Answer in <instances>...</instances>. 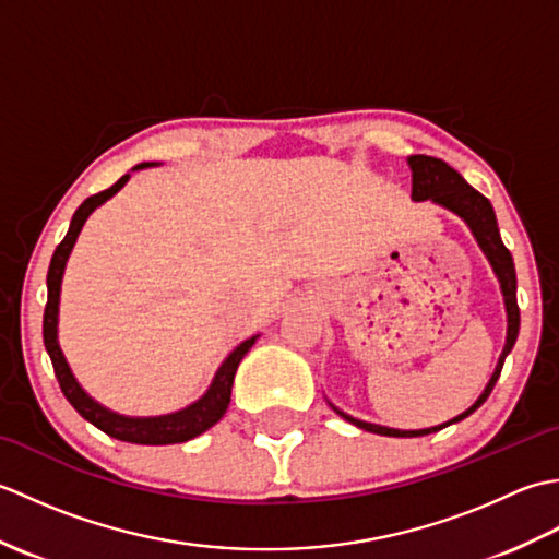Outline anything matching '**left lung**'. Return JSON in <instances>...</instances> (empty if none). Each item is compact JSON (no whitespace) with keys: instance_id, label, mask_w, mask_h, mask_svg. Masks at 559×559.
I'll return each instance as SVG.
<instances>
[{"instance_id":"8db88e82","label":"left lung","mask_w":559,"mask_h":559,"mask_svg":"<svg viewBox=\"0 0 559 559\" xmlns=\"http://www.w3.org/2000/svg\"><path fill=\"white\" fill-rule=\"evenodd\" d=\"M408 163H411V170H413V199L415 201L432 199V201H437V204L447 206L449 211L459 213V216L468 223V228L473 230V235H476L480 249L485 252V257L490 259V264H492V269L497 273V278H500V286H502V293H504L507 324L509 326H507L504 350L500 355V362H497L495 374L490 377L488 386H485L480 399L473 403V406L466 413H461L459 418H454V420H449L444 425H437V427H427V430H391V427L355 420V418H350V415L334 408L341 415V418H346L348 423L358 425L360 430L374 432V435H384V437H423V435H430V432L442 430V427H447L451 423H459L463 418H468L473 411H478L483 403H485V399L490 396V391L495 389L497 379H500L504 358L509 355V350L514 348L516 336H519V322H521L519 305H516L514 259H512V254H509V249L502 242L500 228H497V218H495V211H492V204L488 201V197H483L478 189H473L442 158H435V156H411Z\"/></svg>"}]
</instances>
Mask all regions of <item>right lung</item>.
<instances>
[{"label": "right lung", "instance_id": "right-lung-1", "mask_svg": "<svg viewBox=\"0 0 559 559\" xmlns=\"http://www.w3.org/2000/svg\"><path fill=\"white\" fill-rule=\"evenodd\" d=\"M148 163H141L136 168H146ZM129 180V175H122L112 187L103 189V192L88 197L83 204L76 209L74 218H71L69 230L64 235V240L57 245L50 269H47V305H45V314H43V341L47 355H50L52 367H55V377L59 382V389L67 396L71 406L76 408L81 418H86L91 425H96L98 430L105 435H110L120 442H132V444H153V447H163V444H177V442H187L201 432H206L211 425H216L223 413L228 411L230 403V391H233V379L237 372V365L242 362L247 350L254 346L257 336L247 338L240 343L225 362L221 365V370L216 372V379H213L211 389L206 391L192 406L185 411H177L170 415H160V418H124V415L110 413L108 408H103L100 403L93 401L86 391L79 386V382L71 374L69 365L64 360L62 350H59L57 343V310H59V286H62V273L64 264L69 259L71 247H74L76 237L83 228V223L93 213V209L100 206L103 201H108L115 192H120V187Z\"/></svg>", "mask_w": 559, "mask_h": 559}]
</instances>
